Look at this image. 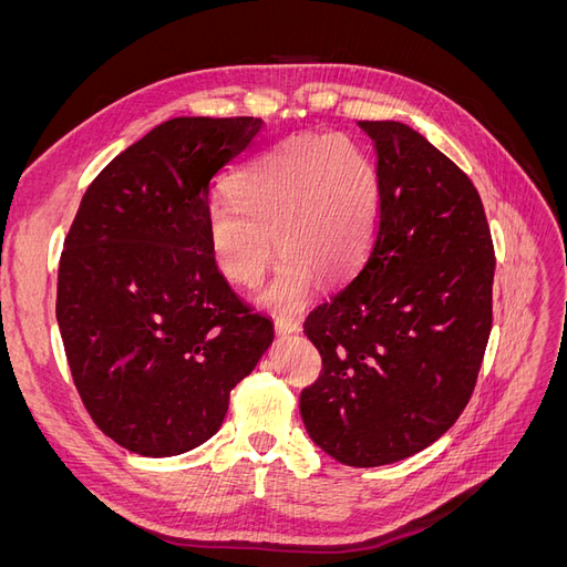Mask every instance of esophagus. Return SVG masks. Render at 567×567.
I'll use <instances>...</instances> for the list:
<instances>
[{"mask_svg": "<svg viewBox=\"0 0 567 567\" xmlns=\"http://www.w3.org/2000/svg\"><path fill=\"white\" fill-rule=\"evenodd\" d=\"M274 329H277L279 336H293V333H300L302 326L293 319H277V323H274Z\"/></svg>", "mask_w": 567, "mask_h": 567, "instance_id": "1", "label": "esophagus"}]
</instances>
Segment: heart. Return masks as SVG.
I'll use <instances>...</instances> for the list:
<instances>
[{
    "mask_svg": "<svg viewBox=\"0 0 567 567\" xmlns=\"http://www.w3.org/2000/svg\"><path fill=\"white\" fill-rule=\"evenodd\" d=\"M381 182L367 153L346 136H307L241 169L231 200L208 210V244L217 267L241 286L260 281L284 260L257 302L296 312L315 279L333 284L364 260L379 221Z\"/></svg>",
    "mask_w": 567,
    "mask_h": 567,
    "instance_id": "heart-1",
    "label": "heart"
}]
</instances>
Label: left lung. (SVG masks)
Here are the masks:
<instances>
[{"mask_svg": "<svg viewBox=\"0 0 567 567\" xmlns=\"http://www.w3.org/2000/svg\"><path fill=\"white\" fill-rule=\"evenodd\" d=\"M359 127L379 156V229L362 271L305 323L323 371L300 414L321 452L373 468L431 447L468 404L494 248L475 186L423 134L394 120Z\"/></svg>", "mask_w": 567, "mask_h": 567, "instance_id": "obj_1", "label": "left lung"}]
</instances>
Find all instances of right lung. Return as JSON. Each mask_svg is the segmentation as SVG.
Here are the masks:
<instances>
[{
  "label": "right lung",
  "instance_id": "right-lung-1",
  "mask_svg": "<svg viewBox=\"0 0 567 567\" xmlns=\"http://www.w3.org/2000/svg\"><path fill=\"white\" fill-rule=\"evenodd\" d=\"M260 117H173L115 156L68 231L56 321L80 398L127 452L208 442L274 323L221 277L208 244L215 177L252 151Z\"/></svg>",
  "mask_w": 567,
  "mask_h": 567
}]
</instances>
